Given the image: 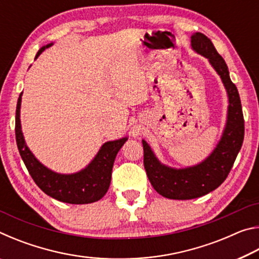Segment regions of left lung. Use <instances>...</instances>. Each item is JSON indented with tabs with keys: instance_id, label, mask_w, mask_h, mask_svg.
I'll return each instance as SVG.
<instances>
[{
	"instance_id": "1",
	"label": "left lung",
	"mask_w": 259,
	"mask_h": 259,
	"mask_svg": "<svg viewBox=\"0 0 259 259\" xmlns=\"http://www.w3.org/2000/svg\"><path fill=\"white\" fill-rule=\"evenodd\" d=\"M192 49L205 57L222 78L227 97V120L217 146L207 159L199 164L176 169L157 160L150 145L143 142L144 166L152 186L162 196L172 200L200 198L221 185L233 166L244 137V120L238 89L231 81L230 72L223 57L214 49L210 38L202 33L191 36Z\"/></svg>"
}]
</instances>
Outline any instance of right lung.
Returning <instances> with one entry per match:
<instances>
[{"label": "right lung", "mask_w": 259, "mask_h": 259, "mask_svg": "<svg viewBox=\"0 0 259 259\" xmlns=\"http://www.w3.org/2000/svg\"><path fill=\"white\" fill-rule=\"evenodd\" d=\"M52 45L54 43L42 47L37 51L35 59ZM21 95L23 93L19 96L16 109V142L21 159L35 184L46 194L61 202L85 204L102 199L111 184L114 160L128 138L124 137L105 143L93 161L84 169L75 174L65 175L52 171L43 165L26 145L20 123Z\"/></svg>", "instance_id": "right-lung-1"}]
</instances>
